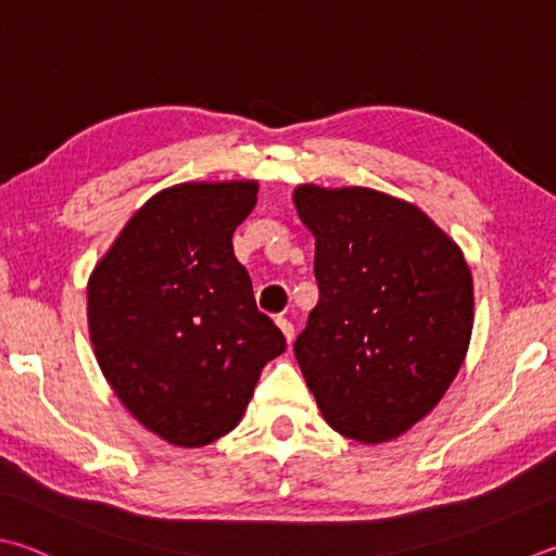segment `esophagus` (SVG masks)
I'll return each instance as SVG.
<instances>
[{"mask_svg": "<svg viewBox=\"0 0 556 556\" xmlns=\"http://www.w3.org/2000/svg\"><path fill=\"white\" fill-rule=\"evenodd\" d=\"M277 326H279V330H281V336H285L287 342L291 345V340H294V326H291V323H289L287 318H277Z\"/></svg>", "mask_w": 556, "mask_h": 556, "instance_id": "esophagus-1", "label": "esophagus"}]
</instances>
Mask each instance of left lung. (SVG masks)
<instances>
[{"instance_id": "left-lung-1", "label": "left lung", "mask_w": 556, "mask_h": 556, "mask_svg": "<svg viewBox=\"0 0 556 556\" xmlns=\"http://www.w3.org/2000/svg\"><path fill=\"white\" fill-rule=\"evenodd\" d=\"M316 238L318 304L294 355L320 416L362 445L401 438L467 357L473 281L462 248L410 201L369 187L299 185Z\"/></svg>"}]
</instances>
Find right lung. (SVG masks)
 Returning a JSON list of instances; mask_svg holds the SVG:
<instances>
[{
	"label": "right lung",
	"instance_id": "add662e5",
	"mask_svg": "<svg viewBox=\"0 0 556 556\" xmlns=\"http://www.w3.org/2000/svg\"><path fill=\"white\" fill-rule=\"evenodd\" d=\"M257 191V179L157 191L87 281L99 369L130 416L175 447H204L233 430L262 367L287 350L233 252Z\"/></svg>",
	"mask_w": 556,
	"mask_h": 556
}]
</instances>
